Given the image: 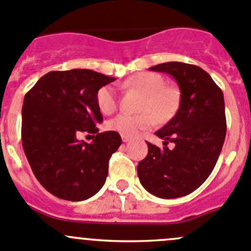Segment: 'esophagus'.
<instances>
[{"label":"esophagus","instance_id":"1","mask_svg":"<svg viewBox=\"0 0 251 251\" xmlns=\"http://www.w3.org/2000/svg\"><path fill=\"white\" fill-rule=\"evenodd\" d=\"M121 138H123V142H128L130 141V137L126 135H121Z\"/></svg>","mask_w":251,"mask_h":251}]
</instances>
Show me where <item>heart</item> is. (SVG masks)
I'll return each instance as SVG.
<instances>
[{
    "mask_svg": "<svg viewBox=\"0 0 251 251\" xmlns=\"http://www.w3.org/2000/svg\"><path fill=\"white\" fill-rule=\"evenodd\" d=\"M128 88L137 89L145 96L141 103V110L145 111L138 115L120 114L106 123V128L120 135L133 136L141 130L151 127L154 124V118L158 121H167L174 115L179 105V93L172 87H165L164 78L152 72H142L130 77L125 82ZM97 106L100 113L110 115L116 110L118 99L115 89L111 86L99 88L96 97ZM155 115L153 117L150 114Z\"/></svg>",
    "mask_w": 251,
    "mask_h": 251,
    "instance_id": "obj_1",
    "label": "heart"
}]
</instances>
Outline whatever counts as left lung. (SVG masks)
I'll list each match as a JSON object with an SVG mask.
<instances>
[{
    "label": "left lung",
    "instance_id": "obj_1",
    "mask_svg": "<svg viewBox=\"0 0 251 251\" xmlns=\"http://www.w3.org/2000/svg\"><path fill=\"white\" fill-rule=\"evenodd\" d=\"M150 70L170 75L181 94L174 118L155 132L164 147L147 142L137 175L152 195L181 198L201 186L217 163L227 131L225 98L210 75L195 65L165 62ZM169 142L174 149L167 148Z\"/></svg>",
    "mask_w": 251,
    "mask_h": 251
}]
</instances>
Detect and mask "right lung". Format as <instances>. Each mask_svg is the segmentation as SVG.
Wrapping results in <instances>:
<instances>
[{
	"label": "right lung",
	"mask_w": 251,
	"mask_h": 251,
	"mask_svg": "<svg viewBox=\"0 0 251 251\" xmlns=\"http://www.w3.org/2000/svg\"><path fill=\"white\" fill-rule=\"evenodd\" d=\"M114 77L75 69L44 75L25 94L22 108V145L38 181L56 198L83 201L96 195L108 176L109 159L121 145L118 132L99 133L103 116L99 88ZM81 132L97 133L92 144Z\"/></svg>",
	"instance_id": "1"
}]
</instances>
